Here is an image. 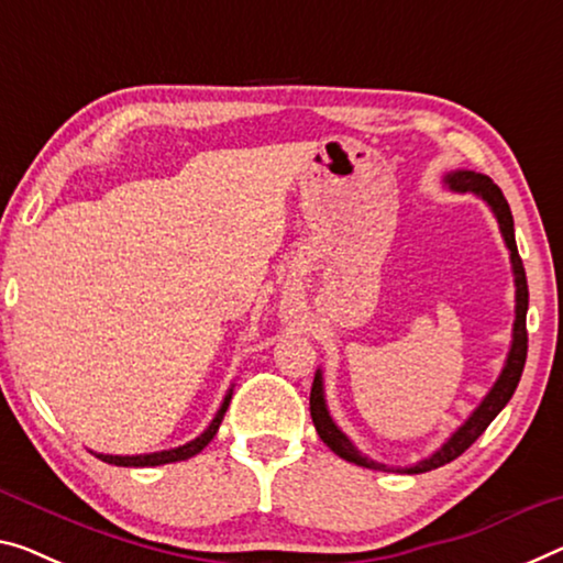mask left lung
<instances>
[{"label":"left lung","instance_id":"1","mask_svg":"<svg viewBox=\"0 0 563 563\" xmlns=\"http://www.w3.org/2000/svg\"><path fill=\"white\" fill-rule=\"evenodd\" d=\"M445 186L451 191L457 194H473L483 198L490 206L493 216H496L500 236H504L508 252H511V266H514V282H516V322H514V342H511V352H508L506 365L500 369V375L488 395L483 397V402L471 412V418L457 428L451 438L445 440L443 445L438 448L435 453L422 457L410 468H397L400 473H428L432 468H440V465L455 461L457 455H463L468 448L483 435L493 418L506 408L508 400H511L518 379H521V372L526 365V352H529V334H526V311H529V284H526V269L521 256H518L516 249V236H514V216L511 209H508V201L500 194V188L493 184L488 176L475 170H453L443 178ZM309 410H311V422L319 432V438L330 445V451H334L344 461H350L354 465H362V468H372V471H387V465L369 461L367 455H362L357 451V445L344 435V432L334 426L330 410H327V400H324V379H322V369H317L314 383H311V395H309Z\"/></svg>","mask_w":563,"mask_h":563}]
</instances>
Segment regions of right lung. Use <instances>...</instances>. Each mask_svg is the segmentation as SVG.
<instances>
[{
	"label": "right lung",
	"instance_id": "right-lung-1",
	"mask_svg": "<svg viewBox=\"0 0 563 563\" xmlns=\"http://www.w3.org/2000/svg\"><path fill=\"white\" fill-rule=\"evenodd\" d=\"M231 395H233V390H229L227 397H223L221 408H219V412H216V418L211 420V426L206 428L196 440H191V443L178 445V448H170V451L145 453V455H102V453H95V457H100L102 463H110V465H123V468H151V465H166V463L188 461V457H194L196 453H201L203 448L211 443L216 432H219V426H221L223 415H227V410H229Z\"/></svg>",
	"mask_w": 563,
	"mask_h": 563
}]
</instances>
